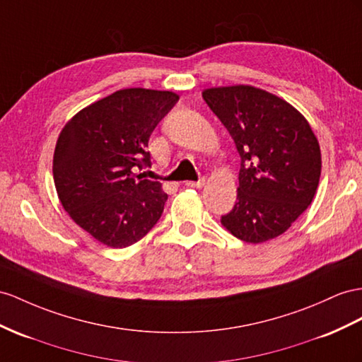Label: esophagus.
I'll return each instance as SVG.
<instances>
[{"mask_svg": "<svg viewBox=\"0 0 362 362\" xmlns=\"http://www.w3.org/2000/svg\"><path fill=\"white\" fill-rule=\"evenodd\" d=\"M205 177H202L200 180H197V182H192V180H188V182H185V185H187L188 188H202L203 185H205Z\"/></svg>", "mask_w": 362, "mask_h": 362, "instance_id": "34e87169", "label": "esophagus"}]
</instances>
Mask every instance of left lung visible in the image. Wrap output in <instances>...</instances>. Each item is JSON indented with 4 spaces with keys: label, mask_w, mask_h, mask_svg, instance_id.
Here are the masks:
<instances>
[{
    "label": "left lung",
    "mask_w": 362,
    "mask_h": 362,
    "mask_svg": "<svg viewBox=\"0 0 362 362\" xmlns=\"http://www.w3.org/2000/svg\"><path fill=\"white\" fill-rule=\"evenodd\" d=\"M203 99L240 154L237 202L221 216L234 237L263 243L286 233L308 209L321 175V150L289 102L252 86L212 87Z\"/></svg>",
    "instance_id": "1"
}]
</instances>
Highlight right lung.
<instances>
[{"label":"right lung","mask_w":362,"mask_h":362,"mask_svg":"<svg viewBox=\"0 0 362 362\" xmlns=\"http://www.w3.org/2000/svg\"><path fill=\"white\" fill-rule=\"evenodd\" d=\"M179 100L173 91L124 88L73 116L59 133L53 179L61 205L76 225L108 247L144 238L168 196L144 179L148 141Z\"/></svg>","instance_id":"obj_1"}]
</instances>
